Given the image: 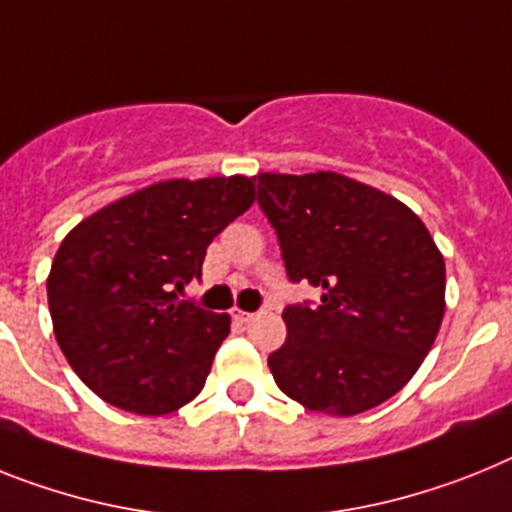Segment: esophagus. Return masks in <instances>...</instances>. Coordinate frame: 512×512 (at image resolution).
I'll return each mask as SVG.
<instances>
[{"mask_svg":"<svg viewBox=\"0 0 512 512\" xmlns=\"http://www.w3.org/2000/svg\"><path fill=\"white\" fill-rule=\"evenodd\" d=\"M233 318L240 323H248L253 321V313H248V310H233Z\"/></svg>","mask_w":512,"mask_h":512,"instance_id":"1","label":"esophagus"}]
</instances>
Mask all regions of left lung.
Listing matches in <instances>:
<instances>
[{
	"label": "left lung",
	"instance_id": "8db88e82",
	"mask_svg": "<svg viewBox=\"0 0 512 512\" xmlns=\"http://www.w3.org/2000/svg\"><path fill=\"white\" fill-rule=\"evenodd\" d=\"M253 181L290 282L321 292L282 313L287 339L269 355L279 391L334 417L383 404L417 373L443 321L435 240L399 199L339 173Z\"/></svg>",
	"mask_w": 512,
	"mask_h": 512
}]
</instances>
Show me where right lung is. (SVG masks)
I'll list each match as a JSON object with an SVG mask.
<instances>
[{"instance_id": "right-lung-1", "label": "right lung", "mask_w": 512, "mask_h": 512, "mask_svg": "<svg viewBox=\"0 0 512 512\" xmlns=\"http://www.w3.org/2000/svg\"><path fill=\"white\" fill-rule=\"evenodd\" d=\"M253 204V178L160 181L61 240L46 290L61 352L93 393L160 417L204 388L230 316L181 300L207 246Z\"/></svg>"}]
</instances>
